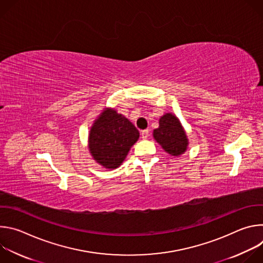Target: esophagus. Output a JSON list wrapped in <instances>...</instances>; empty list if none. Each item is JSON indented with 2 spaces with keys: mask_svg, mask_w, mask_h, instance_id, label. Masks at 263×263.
<instances>
[{
  "mask_svg": "<svg viewBox=\"0 0 263 263\" xmlns=\"http://www.w3.org/2000/svg\"><path fill=\"white\" fill-rule=\"evenodd\" d=\"M140 135H141L142 139H146L148 137V130H142L140 132Z\"/></svg>",
  "mask_w": 263,
  "mask_h": 263,
  "instance_id": "obj_1",
  "label": "esophagus"
}]
</instances>
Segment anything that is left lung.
Instances as JSON below:
<instances>
[{
	"mask_svg": "<svg viewBox=\"0 0 263 263\" xmlns=\"http://www.w3.org/2000/svg\"><path fill=\"white\" fill-rule=\"evenodd\" d=\"M153 135L164 151L173 156H179L185 152L189 144L180 121L172 114L161 117L159 127L154 130Z\"/></svg>",
	"mask_w": 263,
	"mask_h": 263,
	"instance_id": "1",
	"label": "left lung"
}]
</instances>
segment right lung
<instances>
[{"instance_id":"right-lung-1","label":"right lung","mask_w":263,"mask_h":263,"mask_svg":"<svg viewBox=\"0 0 263 263\" xmlns=\"http://www.w3.org/2000/svg\"><path fill=\"white\" fill-rule=\"evenodd\" d=\"M139 132L125 117L106 109L89 133V151L93 159L106 168H117L137 141Z\"/></svg>"}]
</instances>
